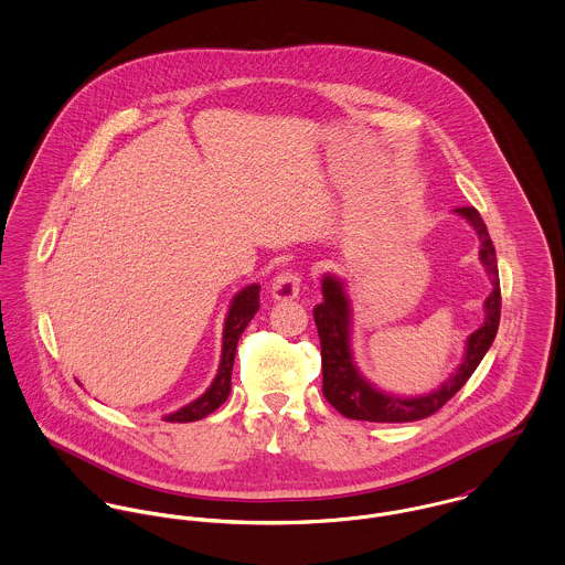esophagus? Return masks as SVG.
Returning <instances> with one entry per match:
<instances>
[{"instance_id":"esophagus-1","label":"esophagus","mask_w":565,"mask_h":565,"mask_svg":"<svg viewBox=\"0 0 565 565\" xmlns=\"http://www.w3.org/2000/svg\"><path fill=\"white\" fill-rule=\"evenodd\" d=\"M300 282H302V276L300 271L296 269H287L282 274H278L271 282V296L276 300H294L298 298L300 294Z\"/></svg>"}]
</instances>
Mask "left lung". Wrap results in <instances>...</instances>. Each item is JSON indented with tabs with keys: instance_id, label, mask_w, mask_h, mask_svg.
Returning <instances> with one entry per match:
<instances>
[{
	"instance_id": "1",
	"label": "left lung",
	"mask_w": 565,
	"mask_h": 565,
	"mask_svg": "<svg viewBox=\"0 0 565 565\" xmlns=\"http://www.w3.org/2000/svg\"><path fill=\"white\" fill-rule=\"evenodd\" d=\"M455 213L466 217L479 239H481V263L484 271L491 278V294L484 300V322L479 330L468 337L466 356L459 370L437 390L419 398H398L385 392H379L370 385L356 370L350 350V302L343 291V282L330 274L322 280L323 302L313 309V318L318 326L320 343H322V394L341 415L350 419L363 422H415L437 413L448 403L475 374L479 363L483 361L484 352L493 343L500 323V278L495 249L489 239L479 211L475 206H461Z\"/></svg>"
}]
</instances>
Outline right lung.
Returning <instances> with one entry per match:
<instances>
[{
    "label": "right lung",
    "mask_w": 565,
    "mask_h": 565,
    "mask_svg": "<svg viewBox=\"0 0 565 565\" xmlns=\"http://www.w3.org/2000/svg\"><path fill=\"white\" fill-rule=\"evenodd\" d=\"M258 285H249L242 289L228 311V318L224 323V343H222V361H220V370L217 376L213 381V385L206 390V394H202L198 401H193L186 406H182L180 411L167 415V422H195L206 417L209 413H213L215 408H220L222 404L228 401L231 396V374H233V363H235V352H237V343L242 337L245 326L254 318V313L258 311Z\"/></svg>",
    "instance_id": "add662e5"
}]
</instances>
